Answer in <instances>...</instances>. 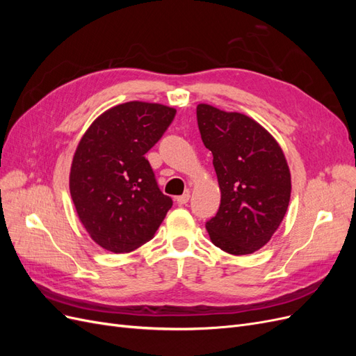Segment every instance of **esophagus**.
<instances>
[{"label":"esophagus","instance_id":"1","mask_svg":"<svg viewBox=\"0 0 356 356\" xmlns=\"http://www.w3.org/2000/svg\"><path fill=\"white\" fill-rule=\"evenodd\" d=\"M188 200H190V193H188V191H186L182 196H178V197H177V203H178V204H186Z\"/></svg>","mask_w":356,"mask_h":356}]
</instances>
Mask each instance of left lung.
Instances as JSON below:
<instances>
[{
    "instance_id": "obj_1",
    "label": "left lung",
    "mask_w": 356,
    "mask_h": 356,
    "mask_svg": "<svg viewBox=\"0 0 356 356\" xmlns=\"http://www.w3.org/2000/svg\"><path fill=\"white\" fill-rule=\"evenodd\" d=\"M196 113L221 191L218 212L204 227L220 250L252 254L272 239L288 209L291 172L285 154L250 115L209 104H199Z\"/></svg>"
}]
</instances>
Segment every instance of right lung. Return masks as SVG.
<instances>
[{
  "instance_id": "1",
  "label": "right lung",
  "mask_w": 356,
  "mask_h": 356,
  "mask_svg": "<svg viewBox=\"0 0 356 356\" xmlns=\"http://www.w3.org/2000/svg\"><path fill=\"white\" fill-rule=\"evenodd\" d=\"M175 113L141 101L115 105L95 118L75 148L70 193L83 227L104 250L135 251L154 238L170 209L145 153Z\"/></svg>"
}]
</instances>
